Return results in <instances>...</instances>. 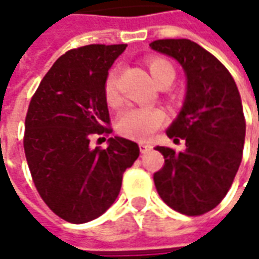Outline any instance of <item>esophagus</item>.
I'll list each match as a JSON object with an SVG mask.
<instances>
[{"instance_id":"34e87169","label":"esophagus","mask_w":259,"mask_h":259,"mask_svg":"<svg viewBox=\"0 0 259 259\" xmlns=\"http://www.w3.org/2000/svg\"><path fill=\"white\" fill-rule=\"evenodd\" d=\"M139 147H140V152L147 153L152 150V144L149 143H139Z\"/></svg>"}]
</instances>
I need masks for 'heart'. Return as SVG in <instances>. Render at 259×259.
Listing matches in <instances>:
<instances>
[{
  "label": "heart",
  "mask_w": 259,
  "mask_h": 259,
  "mask_svg": "<svg viewBox=\"0 0 259 259\" xmlns=\"http://www.w3.org/2000/svg\"><path fill=\"white\" fill-rule=\"evenodd\" d=\"M150 75L153 80L159 85L163 79L174 78V69L161 58H152L147 62ZM105 98L109 105L119 103V93H117V68L112 69L105 80ZM166 119L164 112L159 107H127L119 116L117 129L123 136L136 139V140H146L163 124Z\"/></svg>",
  "instance_id": "obj_1"
}]
</instances>
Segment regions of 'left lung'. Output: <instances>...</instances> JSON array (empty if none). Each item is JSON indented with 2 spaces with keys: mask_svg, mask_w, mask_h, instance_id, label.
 Masks as SVG:
<instances>
[{
  "mask_svg": "<svg viewBox=\"0 0 259 259\" xmlns=\"http://www.w3.org/2000/svg\"><path fill=\"white\" fill-rule=\"evenodd\" d=\"M159 54L180 63L186 96L167 127L174 143L186 150L157 146L164 166L153 179L161 200L186 215H201L221 203L242 159L245 119L238 88L231 73L208 51L190 39H159L150 44Z\"/></svg>",
  "mask_w": 259,
  "mask_h": 259,
  "instance_id": "obj_1",
  "label": "left lung"
}]
</instances>
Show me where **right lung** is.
I'll return each instance as SVG.
<instances>
[{"label":"right lung","mask_w":259,"mask_h":259,"mask_svg":"<svg viewBox=\"0 0 259 259\" xmlns=\"http://www.w3.org/2000/svg\"><path fill=\"white\" fill-rule=\"evenodd\" d=\"M127 45H86L68 51L44 76L25 119L28 167L42 200L72 224L100 217L120 193L122 177L139 157L124 137L92 147L109 124L105 80Z\"/></svg>","instance_id":"obj_1"}]
</instances>
